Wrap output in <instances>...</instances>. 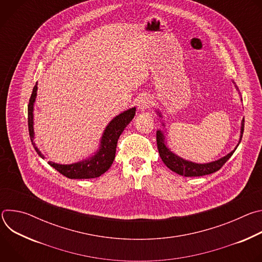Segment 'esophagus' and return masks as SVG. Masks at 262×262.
Returning a JSON list of instances; mask_svg holds the SVG:
<instances>
[{
  "label": "esophagus",
  "mask_w": 262,
  "mask_h": 262,
  "mask_svg": "<svg viewBox=\"0 0 262 262\" xmlns=\"http://www.w3.org/2000/svg\"><path fill=\"white\" fill-rule=\"evenodd\" d=\"M152 104V99L150 96H147V95H143L139 98L137 105L141 111H145L148 107H150V105Z\"/></svg>",
  "instance_id": "obj_1"
}]
</instances>
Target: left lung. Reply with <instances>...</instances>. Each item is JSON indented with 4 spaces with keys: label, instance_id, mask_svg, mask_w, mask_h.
I'll list each match as a JSON object with an SVG mask.
<instances>
[{
    "label": "left lung",
    "instance_id": "1",
    "mask_svg": "<svg viewBox=\"0 0 262 262\" xmlns=\"http://www.w3.org/2000/svg\"><path fill=\"white\" fill-rule=\"evenodd\" d=\"M233 84H235L233 82ZM235 88L238 90L237 86L235 85ZM241 100H243L241 98ZM158 112V115L160 117L162 116V113L160 111ZM163 126H165V124L163 123ZM244 127H245V118H243L242 120V126H241V136H239V141L238 144L241 143V140L243 138V134H244ZM165 132L159 129L157 130V144H158V149H159V154L160 157L162 159V161L164 162V164L173 172L185 176V177H195V176H203V175H207V174H211L217 170H220L223 165L225 164L233 155V152L235 151V149L237 148L238 144L236 145V147L234 148V150H232L230 154L226 155L225 157H223L216 161L210 162V163H205V164H198V163H194L191 161H186L180 157H178L177 155H175L173 151H171V149H169L168 145H167V141H166V136L164 134Z\"/></svg>",
    "mask_w": 262,
    "mask_h": 262
}]
</instances>
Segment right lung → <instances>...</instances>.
Wrapping results in <instances>:
<instances>
[{"label": "right lung", "instance_id": "1", "mask_svg": "<svg viewBox=\"0 0 262 262\" xmlns=\"http://www.w3.org/2000/svg\"><path fill=\"white\" fill-rule=\"evenodd\" d=\"M37 83L33 88L29 105H28V125H29V134L31 142L35 148L36 152L42 159L45 156L41 151L37 148L34 138V103L37 95ZM136 114V107H132L127 111H124L123 113L119 114L115 118L111 120V122L106 125L103 130L102 137L100 139L99 147L94 152L93 156L87 158L86 160L69 164V165H62L57 164L54 162H49L53 168H55L59 173L66 176L70 179H89V178H96L106 172L110 167L112 166L115 159L116 155V147L117 142L124 130V128L128 125V123L133 120Z\"/></svg>", "mask_w": 262, "mask_h": 262}]
</instances>
